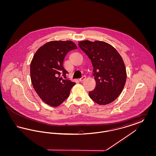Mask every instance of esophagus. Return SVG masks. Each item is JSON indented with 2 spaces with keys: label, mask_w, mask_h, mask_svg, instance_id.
Here are the masks:
<instances>
[{
  "label": "esophagus",
  "mask_w": 156,
  "mask_h": 156,
  "mask_svg": "<svg viewBox=\"0 0 156 156\" xmlns=\"http://www.w3.org/2000/svg\"><path fill=\"white\" fill-rule=\"evenodd\" d=\"M86 78H87V77H86V76H85V75H83V76H82L81 78L80 79V81L81 82H82L86 79Z\"/></svg>",
  "instance_id": "esophagus-1"
}]
</instances>
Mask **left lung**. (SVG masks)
I'll return each instance as SVG.
<instances>
[{
  "instance_id": "8db88e82",
  "label": "left lung",
  "mask_w": 156,
  "mask_h": 156,
  "mask_svg": "<svg viewBox=\"0 0 156 156\" xmlns=\"http://www.w3.org/2000/svg\"><path fill=\"white\" fill-rule=\"evenodd\" d=\"M79 47L90 59L96 87L89 96L99 105L110 104L122 92L126 83V67L122 57L111 45L85 40Z\"/></svg>"
}]
</instances>
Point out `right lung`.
Instances as JSON below:
<instances>
[{"mask_svg": "<svg viewBox=\"0 0 156 156\" xmlns=\"http://www.w3.org/2000/svg\"><path fill=\"white\" fill-rule=\"evenodd\" d=\"M71 41H52L41 46L30 64L34 89L45 104L57 107L66 100L75 83L65 78L68 71L62 66L68 52L76 49Z\"/></svg>", "mask_w": 156, "mask_h": 156, "instance_id": "obj_1", "label": "right lung"}]
</instances>
